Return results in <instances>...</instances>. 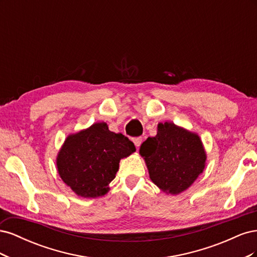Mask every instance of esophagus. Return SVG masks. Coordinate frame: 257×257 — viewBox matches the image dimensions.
I'll list each match as a JSON object with an SVG mask.
<instances>
[{"instance_id": "obj_1", "label": "esophagus", "mask_w": 257, "mask_h": 257, "mask_svg": "<svg viewBox=\"0 0 257 257\" xmlns=\"http://www.w3.org/2000/svg\"><path fill=\"white\" fill-rule=\"evenodd\" d=\"M133 142H134L135 146L138 148L143 143V137H135V138H133Z\"/></svg>"}]
</instances>
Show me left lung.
<instances>
[{
    "mask_svg": "<svg viewBox=\"0 0 257 257\" xmlns=\"http://www.w3.org/2000/svg\"><path fill=\"white\" fill-rule=\"evenodd\" d=\"M141 154L151 180L165 193L186 190L203 173L206 153L198 135L165 122L158 125V134L142 145Z\"/></svg>",
    "mask_w": 257,
    "mask_h": 257,
    "instance_id": "1",
    "label": "left lung"
}]
</instances>
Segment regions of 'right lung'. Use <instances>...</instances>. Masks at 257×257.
I'll use <instances>...</instances> for the list:
<instances>
[{
	"label": "right lung",
	"mask_w": 257,
	"mask_h": 257,
	"mask_svg": "<svg viewBox=\"0 0 257 257\" xmlns=\"http://www.w3.org/2000/svg\"><path fill=\"white\" fill-rule=\"evenodd\" d=\"M135 150L126 136L110 132L104 122L95 123L66 138L57 159L58 172L77 195L99 197L115 178L120 160Z\"/></svg>",
	"instance_id": "obj_1"
}]
</instances>
